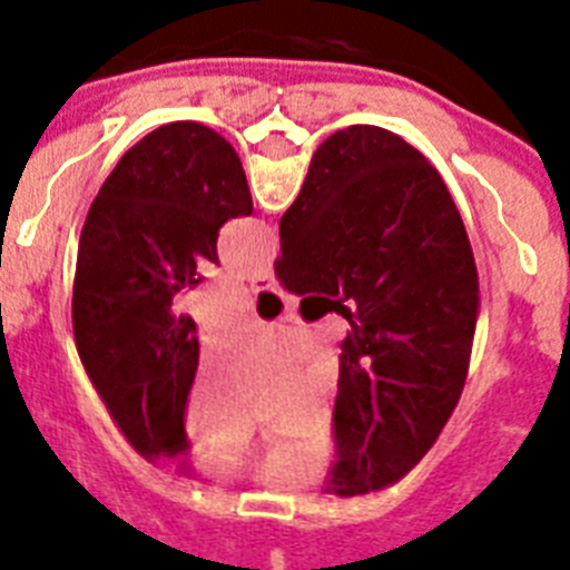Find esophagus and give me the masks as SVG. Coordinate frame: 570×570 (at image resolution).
Wrapping results in <instances>:
<instances>
[{
    "label": "esophagus",
    "mask_w": 570,
    "mask_h": 570,
    "mask_svg": "<svg viewBox=\"0 0 570 570\" xmlns=\"http://www.w3.org/2000/svg\"><path fill=\"white\" fill-rule=\"evenodd\" d=\"M250 286L257 289V293H277V277L272 268H259L257 275L250 277Z\"/></svg>",
    "instance_id": "34e87169"
}]
</instances>
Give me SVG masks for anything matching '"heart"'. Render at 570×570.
<instances>
[{
    "mask_svg": "<svg viewBox=\"0 0 570 570\" xmlns=\"http://www.w3.org/2000/svg\"><path fill=\"white\" fill-rule=\"evenodd\" d=\"M204 441L215 459L227 464V468H248V464H263L266 461V455L254 443V425H250V420H239V423L224 425V429L204 432ZM311 446L313 450H322L325 446V432L313 434Z\"/></svg>",
    "mask_w": 570,
    "mask_h": 570,
    "instance_id": "obj_1",
    "label": "heart"
}]
</instances>
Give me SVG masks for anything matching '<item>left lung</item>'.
I'll return each mask as SVG.
<instances>
[{
	"instance_id": "obj_1",
	"label": "left lung",
	"mask_w": 570,
	"mask_h": 570,
	"mask_svg": "<svg viewBox=\"0 0 570 570\" xmlns=\"http://www.w3.org/2000/svg\"><path fill=\"white\" fill-rule=\"evenodd\" d=\"M236 150L204 124H165L129 147L94 197L73 277L82 366L138 455L189 470L186 402L197 373L195 320L180 295L218 263L224 222L250 215Z\"/></svg>"
}]
</instances>
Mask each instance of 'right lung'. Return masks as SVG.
Here are the masks:
<instances>
[{
  "mask_svg": "<svg viewBox=\"0 0 570 570\" xmlns=\"http://www.w3.org/2000/svg\"><path fill=\"white\" fill-rule=\"evenodd\" d=\"M275 275L295 295L355 302L328 494L393 485L459 405L476 331V263L441 174L387 129L334 132L281 218Z\"/></svg>",
  "mask_w": 570,
  "mask_h": 570,
  "instance_id": "right-lung-1",
  "label": "right lung"
}]
</instances>
